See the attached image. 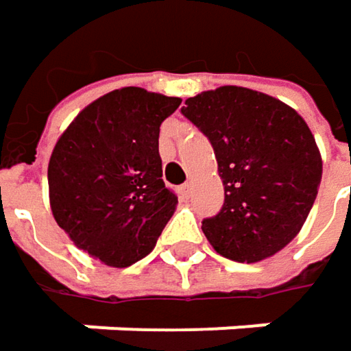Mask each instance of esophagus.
<instances>
[{
    "label": "esophagus",
    "mask_w": 351,
    "mask_h": 351,
    "mask_svg": "<svg viewBox=\"0 0 351 351\" xmlns=\"http://www.w3.org/2000/svg\"><path fill=\"white\" fill-rule=\"evenodd\" d=\"M178 191H180V197L182 199H189V195H191V184H184Z\"/></svg>",
    "instance_id": "obj_1"
}]
</instances>
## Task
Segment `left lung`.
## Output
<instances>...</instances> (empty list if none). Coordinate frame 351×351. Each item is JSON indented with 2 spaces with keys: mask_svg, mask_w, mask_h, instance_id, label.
Segmentation results:
<instances>
[{
  "mask_svg": "<svg viewBox=\"0 0 351 351\" xmlns=\"http://www.w3.org/2000/svg\"><path fill=\"white\" fill-rule=\"evenodd\" d=\"M182 113L210 139L223 206L202 221L217 254L260 262L302 230L322 182L308 123L276 97L223 86L186 99Z\"/></svg>",
  "mask_w": 351,
  "mask_h": 351,
  "instance_id": "1",
  "label": "left lung"
}]
</instances>
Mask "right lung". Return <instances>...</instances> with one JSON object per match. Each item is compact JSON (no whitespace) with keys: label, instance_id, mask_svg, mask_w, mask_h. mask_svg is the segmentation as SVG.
Masks as SVG:
<instances>
[{"label":"right lung","instance_id":"1","mask_svg":"<svg viewBox=\"0 0 351 351\" xmlns=\"http://www.w3.org/2000/svg\"><path fill=\"white\" fill-rule=\"evenodd\" d=\"M180 104L141 88L115 89L89 104L53 147L47 167L53 217L106 265L128 267L145 258L176 212L158 139Z\"/></svg>","mask_w":351,"mask_h":351}]
</instances>
